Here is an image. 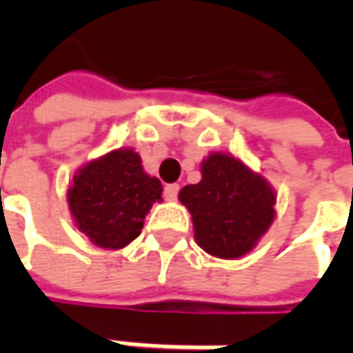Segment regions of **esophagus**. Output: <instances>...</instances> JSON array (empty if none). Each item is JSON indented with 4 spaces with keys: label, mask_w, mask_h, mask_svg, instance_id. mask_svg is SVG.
Segmentation results:
<instances>
[{
    "label": "esophagus",
    "mask_w": 353,
    "mask_h": 353,
    "mask_svg": "<svg viewBox=\"0 0 353 353\" xmlns=\"http://www.w3.org/2000/svg\"><path fill=\"white\" fill-rule=\"evenodd\" d=\"M179 188H181V186L176 183L167 184V186H165V198H167V200H176V196H179Z\"/></svg>",
    "instance_id": "34e87169"
}]
</instances>
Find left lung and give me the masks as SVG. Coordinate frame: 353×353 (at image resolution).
I'll return each mask as SVG.
<instances>
[{"instance_id": "8db88e82", "label": "left lung", "mask_w": 353, "mask_h": 353, "mask_svg": "<svg viewBox=\"0 0 353 353\" xmlns=\"http://www.w3.org/2000/svg\"><path fill=\"white\" fill-rule=\"evenodd\" d=\"M200 170L202 181L179 192L192 216L196 243L222 259L250 253L275 218L271 184L225 153L208 155Z\"/></svg>"}]
</instances>
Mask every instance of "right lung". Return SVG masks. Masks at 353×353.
<instances>
[{
	"label": "right lung",
	"mask_w": 353,
	"mask_h": 353,
	"mask_svg": "<svg viewBox=\"0 0 353 353\" xmlns=\"http://www.w3.org/2000/svg\"><path fill=\"white\" fill-rule=\"evenodd\" d=\"M163 184L143 170L141 157L117 149L84 165L68 188L78 230L103 250H121L141 234L143 220L161 202Z\"/></svg>",
	"instance_id": "obj_1"
}]
</instances>
